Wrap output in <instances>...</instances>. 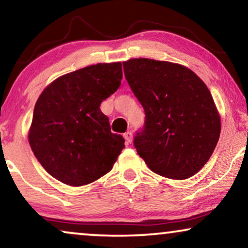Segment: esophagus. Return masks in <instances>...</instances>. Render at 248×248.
<instances>
[{
  "instance_id": "34e87169",
  "label": "esophagus",
  "mask_w": 248,
  "mask_h": 248,
  "mask_svg": "<svg viewBox=\"0 0 248 248\" xmlns=\"http://www.w3.org/2000/svg\"><path fill=\"white\" fill-rule=\"evenodd\" d=\"M124 140H126L127 144L131 143V140H133V134H131V131H127V133H124Z\"/></svg>"
}]
</instances>
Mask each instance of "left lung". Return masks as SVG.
Listing matches in <instances>:
<instances>
[{
  "instance_id": "obj_1",
  "label": "left lung",
  "mask_w": 248,
  "mask_h": 248,
  "mask_svg": "<svg viewBox=\"0 0 248 248\" xmlns=\"http://www.w3.org/2000/svg\"><path fill=\"white\" fill-rule=\"evenodd\" d=\"M122 65L146 114L144 130L134 140L137 153L160 176H194L209 161L221 131L207 86L189 68L173 62L140 58Z\"/></svg>"
}]
</instances>
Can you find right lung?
Returning <instances> with one entry per match:
<instances>
[{"mask_svg":"<svg viewBox=\"0 0 248 248\" xmlns=\"http://www.w3.org/2000/svg\"><path fill=\"white\" fill-rule=\"evenodd\" d=\"M121 62L69 72L46 86L35 104L28 141L43 168L69 186H85L110 172L124 148L100 105L118 90Z\"/></svg>","mask_w":248,"mask_h":248,"instance_id":"add662e5","label":"right lung"}]
</instances>
